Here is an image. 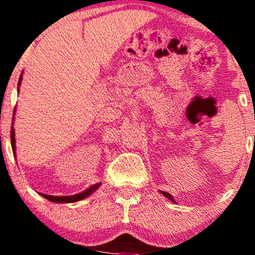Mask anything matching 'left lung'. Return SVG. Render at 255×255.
Returning a JSON list of instances; mask_svg holds the SVG:
<instances>
[{"label": "left lung", "mask_w": 255, "mask_h": 255, "mask_svg": "<svg viewBox=\"0 0 255 255\" xmlns=\"http://www.w3.org/2000/svg\"><path fill=\"white\" fill-rule=\"evenodd\" d=\"M160 193H162V194H163V195H164V197H165V198H168V199H169V200H171V201H172V203H174V201H175V200H174V198H172V195H171V194H169V193H168V192H163V191H162V192H160Z\"/></svg>", "instance_id": "1"}]
</instances>
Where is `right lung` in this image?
Instances as JSON below:
<instances>
[{
    "label": "right lung",
    "mask_w": 255,
    "mask_h": 255,
    "mask_svg": "<svg viewBox=\"0 0 255 255\" xmlns=\"http://www.w3.org/2000/svg\"><path fill=\"white\" fill-rule=\"evenodd\" d=\"M21 80H22V74L20 75L19 83H17L19 86H20V84H21ZM17 90H19V87H17ZM14 113H15V110H14ZM13 121H14V118H13ZM14 134H15V133H14V127L11 126V128H10V144H11V148H13V153L15 154V136H14ZM99 186H101V183L92 184V186L89 187L87 189H85L84 192L79 193V194L67 195V197H54V195L43 194V193H39V194L42 195L43 198H45V199H48V200L52 201V203H75V201H80V200H83V199L89 197V195L92 194V193L95 192Z\"/></svg>",
    "instance_id": "obj_1"
}]
</instances>
